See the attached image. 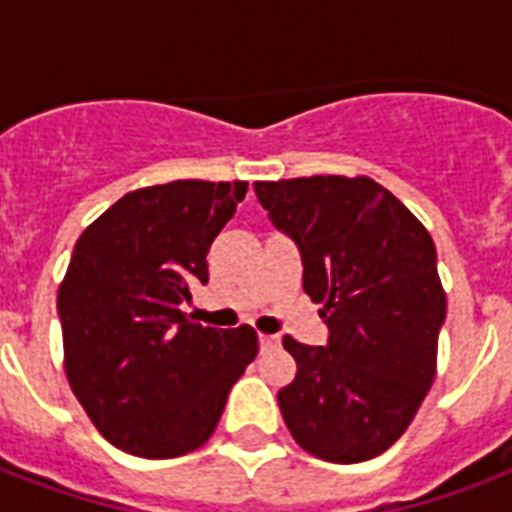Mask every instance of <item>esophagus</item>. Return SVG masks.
<instances>
[{"instance_id": "esophagus-1", "label": "esophagus", "mask_w": 512, "mask_h": 512, "mask_svg": "<svg viewBox=\"0 0 512 512\" xmlns=\"http://www.w3.org/2000/svg\"><path fill=\"white\" fill-rule=\"evenodd\" d=\"M279 345V337L276 335H260V348L263 350H271Z\"/></svg>"}]
</instances>
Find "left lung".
<instances>
[{
  "instance_id": "left-lung-1",
  "label": "left lung",
  "mask_w": 512,
  "mask_h": 512,
  "mask_svg": "<svg viewBox=\"0 0 512 512\" xmlns=\"http://www.w3.org/2000/svg\"><path fill=\"white\" fill-rule=\"evenodd\" d=\"M276 231L295 241L303 289L327 345L284 337L297 361L279 390L289 433L327 462L372 460L401 438L436 377L446 295L425 225L369 177L255 183Z\"/></svg>"
}]
</instances>
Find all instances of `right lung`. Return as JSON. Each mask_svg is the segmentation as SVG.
<instances>
[{
  "instance_id": "right-lung-1",
  "label": "right lung",
  "mask_w": 512,
  "mask_h": 512,
  "mask_svg": "<svg viewBox=\"0 0 512 512\" xmlns=\"http://www.w3.org/2000/svg\"><path fill=\"white\" fill-rule=\"evenodd\" d=\"M247 183L140 188L79 236L58 289L68 385L108 444L170 460L215 433L233 382L257 356L255 329L185 319L207 284V252Z\"/></svg>"
}]
</instances>
